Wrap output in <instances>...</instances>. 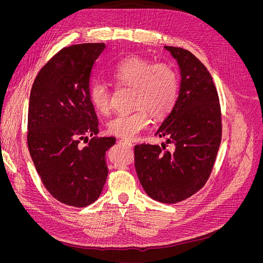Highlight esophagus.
<instances>
[{
  "mask_svg": "<svg viewBox=\"0 0 263 263\" xmlns=\"http://www.w3.org/2000/svg\"><path fill=\"white\" fill-rule=\"evenodd\" d=\"M119 142L121 143V144H124V145H127L128 147H132L133 146V144L130 142V141H128V140H126V139H120L119 140Z\"/></svg>",
  "mask_w": 263,
  "mask_h": 263,
  "instance_id": "obj_1",
  "label": "esophagus"
}]
</instances>
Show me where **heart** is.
<instances>
[{"label":"heart","mask_w":263,"mask_h":263,"mask_svg":"<svg viewBox=\"0 0 263 263\" xmlns=\"http://www.w3.org/2000/svg\"><path fill=\"white\" fill-rule=\"evenodd\" d=\"M107 74L117 85L133 88L132 105L136 107L109 119L107 131L110 134L133 140L149 127L150 115L155 119L166 117L177 102L178 74L166 63L154 64L140 57H130L114 65ZM89 99L100 114H107L112 107V91L101 81L90 85Z\"/></svg>","instance_id":"1"}]
</instances>
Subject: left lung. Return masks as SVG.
I'll return each mask as SVG.
<instances>
[{"label":"left lung","instance_id":"8db88e82","mask_svg":"<svg viewBox=\"0 0 263 263\" xmlns=\"http://www.w3.org/2000/svg\"><path fill=\"white\" fill-rule=\"evenodd\" d=\"M180 67L177 102L157 131L166 145L134 147V165L147 194L164 203L194 195L208 181L222 141L218 93L208 69L190 51L164 47ZM171 146L170 149L166 147Z\"/></svg>","mask_w":263,"mask_h":263}]
</instances>
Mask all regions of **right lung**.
<instances>
[{"label":"right lung","instance_id":"obj_1","mask_svg":"<svg viewBox=\"0 0 263 263\" xmlns=\"http://www.w3.org/2000/svg\"><path fill=\"white\" fill-rule=\"evenodd\" d=\"M104 48H63L40 69L30 95L27 147L36 171L55 199L77 208L100 196L108 173L105 151L115 144V137L96 136L99 122L89 99L91 70Z\"/></svg>","mask_w":263,"mask_h":263}]
</instances>
